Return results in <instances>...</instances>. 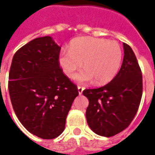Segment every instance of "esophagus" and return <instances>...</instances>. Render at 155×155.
<instances>
[{"mask_svg":"<svg viewBox=\"0 0 155 155\" xmlns=\"http://www.w3.org/2000/svg\"><path fill=\"white\" fill-rule=\"evenodd\" d=\"M84 90V87H83V86H78V92H79V94H82V92H83V91Z\"/></svg>","mask_w":155,"mask_h":155,"instance_id":"obj_1","label":"esophagus"}]
</instances>
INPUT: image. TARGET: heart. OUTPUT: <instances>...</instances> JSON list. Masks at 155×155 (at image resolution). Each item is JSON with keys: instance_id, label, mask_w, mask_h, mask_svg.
Here are the masks:
<instances>
[{"instance_id": "b5f03b06", "label": "heart", "mask_w": 155, "mask_h": 155, "mask_svg": "<svg viewBox=\"0 0 155 155\" xmlns=\"http://www.w3.org/2000/svg\"><path fill=\"white\" fill-rule=\"evenodd\" d=\"M122 58V49L116 41L83 36L70 42L68 52L59 57V64L67 77L73 78L83 62L84 69L76 75V81L85 83L94 78L97 84H103L118 74Z\"/></svg>"}]
</instances>
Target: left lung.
<instances>
[{
  "mask_svg": "<svg viewBox=\"0 0 155 155\" xmlns=\"http://www.w3.org/2000/svg\"><path fill=\"white\" fill-rule=\"evenodd\" d=\"M124 59L115 77L104 86L86 89L89 100L86 120L94 133L114 136L132 122L143 93V78L136 56L129 45L123 43Z\"/></svg>",
  "mask_w": 155,
  "mask_h": 155,
  "instance_id": "left-lung-1",
  "label": "left lung"
}]
</instances>
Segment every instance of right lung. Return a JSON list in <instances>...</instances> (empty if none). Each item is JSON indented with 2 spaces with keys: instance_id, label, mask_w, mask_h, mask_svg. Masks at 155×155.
Instances as JSON below:
<instances>
[{
  "instance_id": "1",
  "label": "right lung",
  "mask_w": 155,
  "mask_h": 155,
  "mask_svg": "<svg viewBox=\"0 0 155 155\" xmlns=\"http://www.w3.org/2000/svg\"><path fill=\"white\" fill-rule=\"evenodd\" d=\"M61 47L51 36L34 39L16 51L9 72L12 107L22 125L51 140L64 130L78 88L59 64Z\"/></svg>"
}]
</instances>
